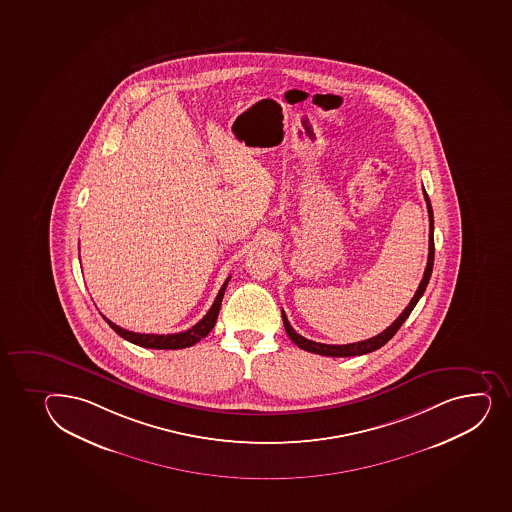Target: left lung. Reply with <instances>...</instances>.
Wrapping results in <instances>:
<instances>
[{
	"label": "left lung",
	"mask_w": 512,
	"mask_h": 512,
	"mask_svg": "<svg viewBox=\"0 0 512 512\" xmlns=\"http://www.w3.org/2000/svg\"><path fill=\"white\" fill-rule=\"evenodd\" d=\"M423 196H425V201H427L428 220H430V235H428L430 242H428L427 267H425V274H423L422 282L418 285L417 292H415V296H413V299H411L410 304H408L405 311L401 312L400 316L396 317V321L393 322L390 327H386L385 331L380 332V334L375 336V338L364 339V341H359V343L351 344H322L316 343V341H311V339L304 338V336H301V334H297V332L294 331V327L290 326L289 319L285 316V312L282 311L285 332H287V336H289V338L292 339L299 348L304 349V351H309V353L321 354V356H331V358H348V356H361V354L373 353L376 349H380L381 346H385V344L395 336L396 331L400 329L401 324L408 319L411 311H413L415 306H417V302L420 301V297L423 296V292L427 289L428 280L432 277L433 259H435V243H433V210L432 205H430V200H428L427 191L423 190Z\"/></svg>",
	"instance_id": "1"
}]
</instances>
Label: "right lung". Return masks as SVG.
<instances>
[{
  "mask_svg": "<svg viewBox=\"0 0 512 512\" xmlns=\"http://www.w3.org/2000/svg\"><path fill=\"white\" fill-rule=\"evenodd\" d=\"M228 282H230V277L225 280V284L222 285V289L218 292V296H216L213 306L210 307V311L206 312V316L185 332H176V334H141V332H132L127 331V329H122V327L116 326L114 322L109 321L107 317H102L106 319L107 324H109L121 338L126 339L129 343L137 344V346L151 349L190 348L193 344L198 343L200 339L208 336V332L215 327L218 312H220V307H222L223 294H225Z\"/></svg>",
  "mask_w": 512,
  "mask_h": 512,
  "instance_id": "right-lung-1",
  "label": "right lung"
}]
</instances>
